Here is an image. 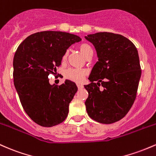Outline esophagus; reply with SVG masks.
Here are the masks:
<instances>
[{"label": "esophagus", "mask_w": 156, "mask_h": 156, "mask_svg": "<svg viewBox=\"0 0 156 156\" xmlns=\"http://www.w3.org/2000/svg\"><path fill=\"white\" fill-rule=\"evenodd\" d=\"M77 87H78L79 89H81V88H83V85H81V84H77Z\"/></svg>", "instance_id": "34e87169"}]
</instances>
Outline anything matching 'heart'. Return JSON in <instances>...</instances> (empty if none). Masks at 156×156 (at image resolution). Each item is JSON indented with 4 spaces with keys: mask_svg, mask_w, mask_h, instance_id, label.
<instances>
[{
    "mask_svg": "<svg viewBox=\"0 0 156 156\" xmlns=\"http://www.w3.org/2000/svg\"><path fill=\"white\" fill-rule=\"evenodd\" d=\"M80 48V52L82 53L84 57H86L88 55H92L93 50L90 45L87 43H82L81 45L79 47ZM68 53L66 52L64 54L63 57H62V59L65 60L67 57ZM87 71L85 69H69L65 71V76L68 79V80H71V81L76 82V83H81L84 80L85 76H86Z\"/></svg>",
    "mask_w": 156,
    "mask_h": 156,
    "instance_id": "heart-1",
    "label": "heart"
}]
</instances>
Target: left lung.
<instances>
[{"label":"left lung","instance_id":"obj_1","mask_svg":"<svg viewBox=\"0 0 156 156\" xmlns=\"http://www.w3.org/2000/svg\"><path fill=\"white\" fill-rule=\"evenodd\" d=\"M85 39L98 57L88 77L90 83L85 85L87 113L99 123H114L126 116L136 98L141 74L137 48L127 37L111 32L88 34Z\"/></svg>","mask_w":156,"mask_h":156}]
</instances>
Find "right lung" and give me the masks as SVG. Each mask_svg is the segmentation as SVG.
<instances>
[{"label":"right lung","instance_id":"right-lung-1","mask_svg":"<svg viewBox=\"0 0 156 156\" xmlns=\"http://www.w3.org/2000/svg\"><path fill=\"white\" fill-rule=\"evenodd\" d=\"M81 40L67 32L44 31L34 33L19 45L13 59L14 85L26 114L43 127L62 123L77 91L70 80L50 85L48 76L55 74L70 45Z\"/></svg>","mask_w":156,"mask_h":156}]
</instances>
